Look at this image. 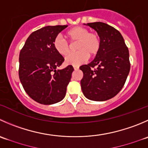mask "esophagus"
<instances>
[{"mask_svg": "<svg viewBox=\"0 0 148 148\" xmlns=\"http://www.w3.org/2000/svg\"><path fill=\"white\" fill-rule=\"evenodd\" d=\"M74 70H78L79 69V66H74Z\"/></svg>", "mask_w": 148, "mask_h": 148, "instance_id": "esophagus-1", "label": "esophagus"}]
</instances>
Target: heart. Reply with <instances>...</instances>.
Masks as SVG:
<instances>
[{"label":"heart","mask_w":148,"mask_h":148,"mask_svg":"<svg viewBox=\"0 0 148 148\" xmlns=\"http://www.w3.org/2000/svg\"><path fill=\"white\" fill-rule=\"evenodd\" d=\"M66 37L71 43H75L77 52L71 53L65 58L68 65L79 66L87 61L89 56L93 58L99 53L101 41L99 34L90 32L83 27H75L66 32ZM53 48L61 56H66L71 50L70 44L61 35L57 36L53 40Z\"/></svg>","instance_id":"obj_1"}]
</instances>
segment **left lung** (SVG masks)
<instances>
[{
    "label": "left lung",
    "mask_w": 148,
    "mask_h": 148,
    "mask_svg": "<svg viewBox=\"0 0 148 148\" xmlns=\"http://www.w3.org/2000/svg\"><path fill=\"white\" fill-rule=\"evenodd\" d=\"M99 34L101 46L95 59L79 67L83 72L81 87L84 95L95 101H104L116 95L130 70V54L121 33L103 22L87 23Z\"/></svg>",
    "instance_id": "8db88e82"
}]
</instances>
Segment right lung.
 Wrapping results in <instances>:
<instances>
[{
	"label": "right lung",
	"instance_id": "right-lung-1",
	"mask_svg": "<svg viewBox=\"0 0 148 148\" xmlns=\"http://www.w3.org/2000/svg\"><path fill=\"white\" fill-rule=\"evenodd\" d=\"M67 25L47 26L33 32L19 53L18 77L27 94L40 104L51 105L65 97L74 68L56 70L64 61L53 40Z\"/></svg>",
	"mask_w": 148,
	"mask_h": 148
}]
</instances>
